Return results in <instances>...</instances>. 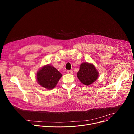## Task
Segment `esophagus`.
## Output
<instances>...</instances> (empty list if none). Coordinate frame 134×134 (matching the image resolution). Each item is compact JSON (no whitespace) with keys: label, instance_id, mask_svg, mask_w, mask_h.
<instances>
[{"label":"esophagus","instance_id":"esophagus-1","mask_svg":"<svg viewBox=\"0 0 134 134\" xmlns=\"http://www.w3.org/2000/svg\"><path fill=\"white\" fill-rule=\"evenodd\" d=\"M67 72L68 74H73V71L72 70H67Z\"/></svg>","mask_w":134,"mask_h":134}]
</instances>
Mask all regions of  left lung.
<instances>
[{
    "label": "left lung",
    "instance_id": "left-lung-1",
    "mask_svg": "<svg viewBox=\"0 0 134 134\" xmlns=\"http://www.w3.org/2000/svg\"><path fill=\"white\" fill-rule=\"evenodd\" d=\"M77 76L83 84L88 85L97 80L99 73L93 64L84 63L81 65Z\"/></svg>",
    "mask_w": 134,
    "mask_h": 134
}]
</instances>
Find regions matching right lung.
I'll return each mask as SVG.
<instances>
[{
    "label": "right lung",
    "mask_w": 134,
    "mask_h": 134,
    "mask_svg": "<svg viewBox=\"0 0 134 134\" xmlns=\"http://www.w3.org/2000/svg\"><path fill=\"white\" fill-rule=\"evenodd\" d=\"M62 75L56 68L47 65L43 67L37 73V81L41 86L47 88L52 89L57 85Z\"/></svg>",
    "instance_id": "right-lung-1"
}]
</instances>
